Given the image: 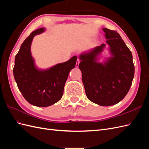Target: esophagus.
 Segmentation results:
<instances>
[{
  "instance_id": "1",
  "label": "esophagus",
  "mask_w": 149,
  "mask_h": 149,
  "mask_svg": "<svg viewBox=\"0 0 149 149\" xmlns=\"http://www.w3.org/2000/svg\"><path fill=\"white\" fill-rule=\"evenodd\" d=\"M79 62H80V60L79 59L77 60V61H76V68H78L79 66Z\"/></svg>"
}]
</instances>
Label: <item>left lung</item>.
Segmentation results:
<instances>
[{"instance_id":"1","label":"left lung","mask_w":149,"mask_h":149,"mask_svg":"<svg viewBox=\"0 0 149 149\" xmlns=\"http://www.w3.org/2000/svg\"><path fill=\"white\" fill-rule=\"evenodd\" d=\"M111 56L99 62L106 47L100 46L81 53L79 68L88 100L102 106L116 104L123 100L134 76L132 55L116 31L103 28Z\"/></svg>"}]
</instances>
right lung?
I'll return each mask as SVG.
<instances>
[{"mask_svg":"<svg viewBox=\"0 0 149 149\" xmlns=\"http://www.w3.org/2000/svg\"><path fill=\"white\" fill-rule=\"evenodd\" d=\"M45 31L40 28L31 32L22 44L15 58L13 76L25 100L37 107H47L57 102L63 94L70 71L74 68L77 56L48 69L38 68L31 56V45L35 35Z\"/></svg>","mask_w":149,"mask_h":149,"instance_id":"right-lung-1","label":"right lung"}]
</instances>
